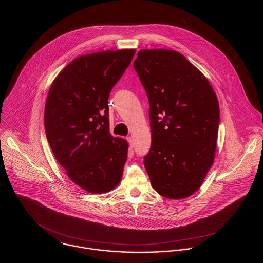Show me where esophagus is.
<instances>
[{"instance_id": "obj_1", "label": "esophagus", "mask_w": 263, "mask_h": 263, "mask_svg": "<svg viewBox=\"0 0 263 263\" xmlns=\"http://www.w3.org/2000/svg\"><path fill=\"white\" fill-rule=\"evenodd\" d=\"M127 141H128V143H129L130 147H133V139H132V137H131V136L127 137Z\"/></svg>"}]
</instances>
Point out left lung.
Returning <instances> with one entry per match:
<instances>
[{
  "label": "left lung",
  "instance_id": "left-lung-1",
  "mask_svg": "<svg viewBox=\"0 0 263 263\" xmlns=\"http://www.w3.org/2000/svg\"><path fill=\"white\" fill-rule=\"evenodd\" d=\"M150 102L152 144L144 164L170 199L200 188L214 163L220 108L209 81L179 52L142 49L133 64Z\"/></svg>",
  "mask_w": 263,
  "mask_h": 263
}]
</instances>
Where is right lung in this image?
I'll use <instances>...</instances> for the list:
<instances>
[{
	"label": "right lung",
	"mask_w": 263,
	"mask_h": 263,
	"mask_svg": "<svg viewBox=\"0 0 263 263\" xmlns=\"http://www.w3.org/2000/svg\"><path fill=\"white\" fill-rule=\"evenodd\" d=\"M135 52L82 55L63 69L48 91L44 110L48 143L69 178L89 193H106L122 178L128 143L109 132L108 98Z\"/></svg>",
	"instance_id": "right-lung-1"
}]
</instances>
